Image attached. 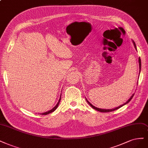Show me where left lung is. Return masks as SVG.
<instances>
[{
    "label": "left lung",
    "mask_w": 148,
    "mask_h": 148,
    "mask_svg": "<svg viewBox=\"0 0 148 148\" xmlns=\"http://www.w3.org/2000/svg\"><path fill=\"white\" fill-rule=\"evenodd\" d=\"M133 42V43H134V47H135V48L136 49V45H135V43L134 42V41H132ZM137 50V49H136ZM138 62H139V67H140V73H139V74L140 73V71H141V59H140V58H139V59H138ZM134 94L132 95L130 97V99L127 100L126 102L125 103H124V104H123V105H120V106H118V107H116V108H113V109H101V108H97V107H95V106H94L93 105H92L89 101L86 99V101H87V102L92 106V108H94V109H95V110H97V111H100V112H103V113H107V112H111V111H114V110H118V109H119V108H121V107H122L123 106H124V105H126L127 103H128L129 101L131 100V99L133 98V97H134Z\"/></svg>",
    "instance_id": "1"
}]
</instances>
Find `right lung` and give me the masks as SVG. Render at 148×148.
Masks as SVG:
<instances>
[{"label":"right lung","instance_id":"1","mask_svg":"<svg viewBox=\"0 0 148 148\" xmlns=\"http://www.w3.org/2000/svg\"><path fill=\"white\" fill-rule=\"evenodd\" d=\"M60 99H61V94H60V98H59V101H58V103L56 104V106L54 107V108H53L51 110H49V111H47V112H45V113H41V114L47 115V114H49V113H52V112L56 110V108H58V105H59V102H60Z\"/></svg>","mask_w":148,"mask_h":148}]
</instances>
